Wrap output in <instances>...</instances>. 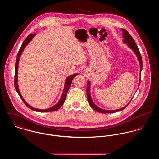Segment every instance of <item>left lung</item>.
I'll use <instances>...</instances> for the list:
<instances>
[{
  "label": "left lung",
  "mask_w": 159,
  "mask_h": 159,
  "mask_svg": "<svg viewBox=\"0 0 159 159\" xmlns=\"http://www.w3.org/2000/svg\"><path fill=\"white\" fill-rule=\"evenodd\" d=\"M122 31H123V37L124 38L123 42L125 43L128 44V45L130 47L131 49L133 50V51L134 52V53L136 54V55L138 57V59H139V61L140 62V72H142V64H142V58L141 54L140 53L139 49L137 44L135 43V41L134 40L133 38L131 36V35L129 33V32L128 31H126V30H125V29H122ZM140 81H141V79H140L139 85L140 84ZM87 98L88 101H89L90 106L92 107V108L93 110H95V111H97L98 112H100V113H103V114H104V113H114V112H118V111H120L124 109L128 106L127 105V106H125L123 108H121V109H117V110H114V111H107V110H104V109H102L99 108L98 106H97L93 103V102L92 101V99H91L90 93V83L89 82L87 83Z\"/></svg>",
  "instance_id": "left-lung-1"
}]
</instances>
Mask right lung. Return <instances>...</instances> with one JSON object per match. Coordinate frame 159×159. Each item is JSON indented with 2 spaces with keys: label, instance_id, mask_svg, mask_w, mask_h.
Returning a JSON list of instances; mask_svg holds the SVG:
<instances>
[{
  "label": "right lung",
  "instance_id": "add662e5",
  "mask_svg": "<svg viewBox=\"0 0 159 159\" xmlns=\"http://www.w3.org/2000/svg\"><path fill=\"white\" fill-rule=\"evenodd\" d=\"M35 35V34H30L29 36L25 38V39L24 40V41L23 42V43L22 44L19 52H18V53L17 55V58H16V64H15V89H16V90L17 91L18 95H19V97H20V98L22 99V100L23 101V102H24V104L30 108V109L33 110V111H36V112H53V111H55L59 109L63 104L64 102L66 100V96H67V92L69 90V89L70 88V87L71 86V84H72V81L73 79V78L77 75L78 74H74L73 75H71L70 76H69L67 80H66V83H65V86H64V91H63V93H62V97L60 99L59 101L58 102V103L54 106L53 107L50 108V109H36V108H34L31 106H30L29 105V104H27L25 101L24 100V98L22 97L21 95H20V93L19 92V88H18V86H17V67H18V63H19V58L22 54V52H23L24 49L25 48L26 45H27L29 42L31 40V39L34 37V36Z\"/></svg>",
  "mask_w": 159,
  "mask_h": 159
}]
</instances>
